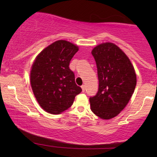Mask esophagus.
Listing matches in <instances>:
<instances>
[{
    "mask_svg": "<svg viewBox=\"0 0 157 157\" xmlns=\"http://www.w3.org/2000/svg\"><path fill=\"white\" fill-rule=\"evenodd\" d=\"M81 88H82V92H84V91H85V90H86V86H85V85H82V86H81Z\"/></svg>",
    "mask_w": 157,
    "mask_h": 157,
    "instance_id": "obj_1",
    "label": "esophagus"
}]
</instances>
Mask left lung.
<instances>
[{
    "label": "left lung",
    "instance_id": "left-lung-1",
    "mask_svg": "<svg viewBox=\"0 0 157 157\" xmlns=\"http://www.w3.org/2000/svg\"><path fill=\"white\" fill-rule=\"evenodd\" d=\"M96 61L99 89L89 98L92 112L109 120L117 116L130 100L136 84L134 68L128 57L112 43H104L91 52Z\"/></svg>",
    "mask_w": 157,
    "mask_h": 157
}]
</instances>
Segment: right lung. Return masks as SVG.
<instances>
[{"label": "right lung", "instance_id": "right-lung-1", "mask_svg": "<svg viewBox=\"0 0 157 157\" xmlns=\"http://www.w3.org/2000/svg\"><path fill=\"white\" fill-rule=\"evenodd\" d=\"M79 48L66 40H57L44 48L32 64L30 80L39 105L46 112L58 114L73 104L82 89L75 83L70 61Z\"/></svg>", "mask_w": 157, "mask_h": 157}]
</instances>
